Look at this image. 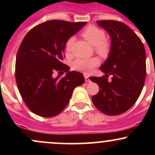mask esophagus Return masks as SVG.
Wrapping results in <instances>:
<instances>
[{
    "label": "esophagus",
    "mask_w": 155,
    "mask_h": 155,
    "mask_svg": "<svg viewBox=\"0 0 155 155\" xmlns=\"http://www.w3.org/2000/svg\"><path fill=\"white\" fill-rule=\"evenodd\" d=\"M84 78H85V81H86L87 83V82H90V79H89V76H84Z\"/></svg>",
    "instance_id": "34e87169"
}]
</instances>
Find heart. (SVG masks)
Wrapping results in <instances>:
<instances>
[{
    "instance_id": "1",
    "label": "heart",
    "mask_w": 155,
    "mask_h": 155,
    "mask_svg": "<svg viewBox=\"0 0 155 155\" xmlns=\"http://www.w3.org/2000/svg\"><path fill=\"white\" fill-rule=\"evenodd\" d=\"M81 35L94 46L95 51L101 56H106L110 50L109 43L106 40V33L103 30L95 26L87 27L81 33ZM75 41V37L71 36L65 43V49L68 52L71 50L73 44ZM99 64V60L97 58H79L72 64V68L84 74H90L94 68Z\"/></svg>"
}]
</instances>
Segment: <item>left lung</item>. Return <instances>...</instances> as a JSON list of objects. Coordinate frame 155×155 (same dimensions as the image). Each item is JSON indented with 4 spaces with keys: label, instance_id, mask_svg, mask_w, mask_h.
<instances>
[{
    "label": "left lung",
    "instance_id": "obj_1",
    "mask_svg": "<svg viewBox=\"0 0 155 155\" xmlns=\"http://www.w3.org/2000/svg\"><path fill=\"white\" fill-rule=\"evenodd\" d=\"M111 37L109 54L100 69L106 75L91 77L98 93L93 104L106 115L115 116L130 109L140 95L146 79V52L141 40L127 25L120 21L96 22ZM112 80L107 81L108 76Z\"/></svg>",
    "mask_w": 155,
    "mask_h": 155
}]
</instances>
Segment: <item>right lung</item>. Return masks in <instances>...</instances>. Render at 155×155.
<instances>
[{
  "mask_svg": "<svg viewBox=\"0 0 155 155\" xmlns=\"http://www.w3.org/2000/svg\"><path fill=\"white\" fill-rule=\"evenodd\" d=\"M86 24L47 21L32 28L23 38L16 58V81L25 104L36 115H58L69 103L74 88L84 83L83 74L69 71L62 60L67 40ZM55 70L67 74L54 78Z\"/></svg>",
  "mask_w": 155,
  "mask_h": 155,
  "instance_id": "1",
  "label": "right lung"
}]
</instances>
